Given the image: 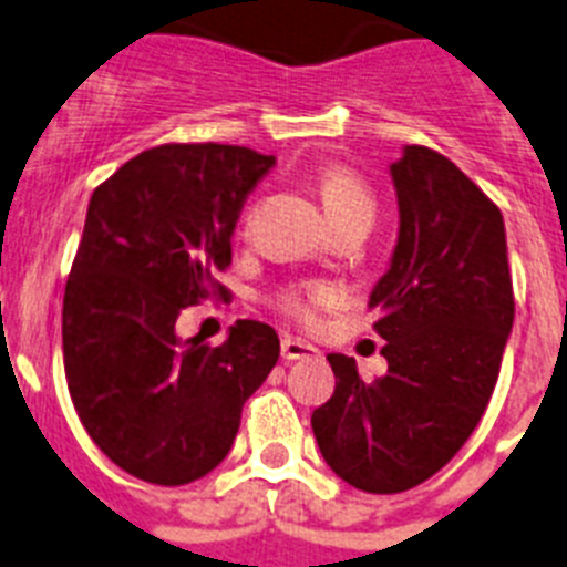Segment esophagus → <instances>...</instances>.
<instances>
[{
    "instance_id": "34e87169",
    "label": "esophagus",
    "mask_w": 567,
    "mask_h": 567,
    "mask_svg": "<svg viewBox=\"0 0 567 567\" xmlns=\"http://www.w3.org/2000/svg\"><path fill=\"white\" fill-rule=\"evenodd\" d=\"M280 358L284 360H312V358H318V349L300 338H284L280 340Z\"/></svg>"
}]
</instances>
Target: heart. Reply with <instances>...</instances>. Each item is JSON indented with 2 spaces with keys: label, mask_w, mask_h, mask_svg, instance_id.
I'll list each match as a JSON object with an SVG mask.
<instances>
[{
  "label": "heart",
  "mask_w": 567,
  "mask_h": 567,
  "mask_svg": "<svg viewBox=\"0 0 567 567\" xmlns=\"http://www.w3.org/2000/svg\"><path fill=\"white\" fill-rule=\"evenodd\" d=\"M318 195L320 207L327 213V221L332 224V229L343 227V224H372L374 193L358 169L343 167V164H329V167H323L318 173ZM327 289L289 287L280 292L278 307L289 318L309 323L315 318V307L327 303Z\"/></svg>",
  "instance_id": "b5f03b06"
}]
</instances>
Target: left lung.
Segmentation results:
<instances>
[{
	"instance_id": "left-lung-1",
	"label": "left lung",
	"mask_w": 567,
	"mask_h": 567,
	"mask_svg": "<svg viewBox=\"0 0 567 567\" xmlns=\"http://www.w3.org/2000/svg\"><path fill=\"white\" fill-rule=\"evenodd\" d=\"M400 235L369 307L385 340L383 378L329 354L334 394L312 432L329 468L369 494L437 474L477 429L514 327L503 213L437 150L409 144L392 164Z\"/></svg>"
}]
</instances>
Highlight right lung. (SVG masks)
<instances>
[{"mask_svg":"<svg viewBox=\"0 0 567 567\" xmlns=\"http://www.w3.org/2000/svg\"><path fill=\"white\" fill-rule=\"evenodd\" d=\"M275 155L235 144H162L99 184L62 307L68 389L90 440L133 477L187 485L233 449L240 409L278 363L272 327L238 320L218 346L175 320L227 300L218 272Z\"/></svg>","mask_w":567,"mask_h":567,"instance_id":"obj_1","label":"right lung"}]
</instances>
